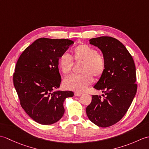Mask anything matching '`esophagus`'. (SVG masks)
Here are the masks:
<instances>
[{
    "instance_id": "esophagus-1",
    "label": "esophagus",
    "mask_w": 149,
    "mask_h": 149,
    "mask_svg": "<svg viewBox=\"0 0 149 149\" xmlns=\"http://www.w3.org/2000/svg\"><path fill=\"white\" fill-rule=\"evenodd\" d=\"M74 95H75V96L79 97V96H81V93H79V92H75V93H74Z\"/></svg>"
}]
</instances>
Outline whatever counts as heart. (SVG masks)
<instances>
[{"mask_svg":"<svg viewBox=\"0 0 149 149\" xmlns=\"http://www.w3.org/2000/svg\"><path fill=\"white\" fill-rule=\"evenodd\" d=\"M73 58L76 62H83L81 66V75H73L63 81L65 89L83 92L93 83V77L102 76L106 67L104 56L97 50L85 43H81L73 50ZM74 61L66 53L62 54L58 59V67L63 75H68L72 70Z\"/></svg>","mask_w":149,"mask_h":149,"instance_id":"1","label":"heart"}]
</instances>
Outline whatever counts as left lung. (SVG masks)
<instances>
[{
  "mask_svg": "<svg viewBox=\"0 0 149 149\" xmlns=\"http://www.w3.org/2000/svg\"><path fill=\"white\" fill-rule=\"evenodd\" d=\"M90 43L102 52L106 67L93 86L104 93L103 99L92 95L86 112L91 122L99 127H107L123 118L136 93L135 64L125 47L114 38H95L90 40Z\"/></svg>",
  "mask_w": 149,
  "mask_h": 149,
  "instance_id": "obj_1",
  "label": "left lung"
}]
</instances>
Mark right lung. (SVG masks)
<instances>
[{
	"instance_id": "1",
	"label": "right lung",
	"mask_w": 149,
	"mask_h": 149,
	"mask_svg": "<svg viewBox=\"0 0 149 149\" xmlns=\"http://www.w3.org/2000/svg\"><path fill=\"white\" fill-rule=\"evenodd\" d=\"M74 43L68 39L36 40L19 57L13 74V84L22 108L34 121L50 125L61 118L65 99L71 91H57L61 75L58 59Z\"/></svg>"
}]
</instances>
